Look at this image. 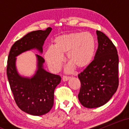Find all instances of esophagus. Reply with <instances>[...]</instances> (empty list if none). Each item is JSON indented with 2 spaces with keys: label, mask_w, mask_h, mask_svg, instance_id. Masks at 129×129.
<instances>
[{
  "label": "esophagus",
  "mask_w": 129,
  "mask_h": 129,
  "mask_svg": "<svg viewBox=\"0 0 129 129\" xmlns=\"http://www.w3.org/2000/svg\"><path fill=\"white\" fill-rule=\"evenodd\" d=\"M70 76H63L62 77V80L63 81H68L69 79H70Z\"/></svg>",
  "instance_id": "1"
}]
</instances>
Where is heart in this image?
Wrapping results in <instances>:
<instances>
[{"label": "heart", "instance_id": "b5f03b06", "mask_svg": "<svg viewBox=\"0 0 129 129\" xmlns=\"http://www.w3.org/2000/svg\"><path fill=\"white\" fill-rule=\"evenodd\" d=\"M54 46L46 50L44 57L53 72L59 70L67 53V61L77 69H82L91 63L95 52V39L88 32H72L56 37Z\"/></svg>", "mask_w": 129, "mask_h": 129}]
</instances>
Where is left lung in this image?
<instances>
[{"label":"left lung","mask_w":129,"mask_h":129,"mask_svg":"<svg viewBox=\"0 0 129 129\" xmlns=\"http://www.w3.org/2000/svg\"><path fill=\"white\" fill-rule=\"evenodd\" d=\"M98 47L94 60L78 74L81 88L78 99L84 107L92 109L106 104L119 85V59L115 45L108 37L96 31Z\"/></svg>","instance_id":"8db88e82"}]
</instances>
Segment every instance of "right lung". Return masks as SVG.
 <instances>
[{
    "label": "right lung",
    "instance_id": "right-lung-1",
    "mask_svg": "<svg viewBox=\"0 0 129 129\" xmlns=\"http://www.w3.org/2000/svg\"><path fill=\"white\" fill-rule=\"evenodd\" d=\"M52 28L29 33L13 44L8 57L7 74L16 104L22 111L34 116L49 112L54 103V91L60 83L59 75L43 69L45 60L37 54L38 70L31 79L19 76L16 69V56L23 51L37 48L42 52V45Z\"/></svg>",
    "mask_w": 129,
    "mask_h": 129
}]
</instances>
